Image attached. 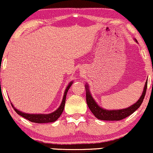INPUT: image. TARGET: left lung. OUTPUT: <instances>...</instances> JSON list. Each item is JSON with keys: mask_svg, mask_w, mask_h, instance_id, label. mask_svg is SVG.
Instances as JSON below:
<instances>
[{"mask_svg": "<svg viewBox=\"0 0 153 153\" xmlns=\"http://www.w3.org/2000/svg\"><path fill=\"white\" fill-rule=\"evenodd\" d=\"M135 42H137V41L135 39ZM148 81V80H147ZM147 85H148V82H146L144 88H143V91L142 95L140 99L137 100L136 103L134 104L131 105V106L128 107L126 108L120 109V110H106L101 107H100L97 103L96 102L95 100L93 99L91 93H90L89 88L87 84H85L86 88V103L89 108L90 110L92 112L96 118H97L99 120H120L126 117L129 116L133 112H135L139 107L140 106L141 103H143V99L145 98L146 95V90H147Z\"/></svg>", "mask_w": 153, "mask_h": 153, "instance_id": "8db88e82", "label": "left lung"}]
</instances>
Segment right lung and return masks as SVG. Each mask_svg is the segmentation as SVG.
<instances>
[{
  "instance_id": "obj_1",
  "label": "right lung",
  "mask_w": 153,
  "mask_h": 153,
  "mask_svg": "<svg viewBox=\"0 0 153 153\" xmlns=\"http://www.w3.org/2000/svg\"><path fill=\"white\" fill-rule=\"evenodd\" d=\"M73 82H71L68 84L67 88L65 89V94H64L63 99H62V103L60 104L59 107L55 111L49 114H25V113L20 111L18 109L15 108L13 106V105L11 103L13 108H14V110L20 116L23 117V118H26V119L30 120V121L33 123H52L54 122L59 118V117L61 116L62 112H63L64 108H65V101H66V97H67V91L69 89V88L71 87V84H72Z\"/></svg>"
}]
</instances>
